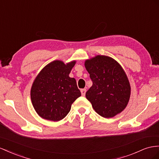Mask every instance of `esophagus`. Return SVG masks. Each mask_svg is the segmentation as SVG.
I'll list each match as a JSON object with an SVG mask.
<instances>
[{
	"label": "esophagus",
	"instance_id": "1",
	"mask_svg": "<svg viewBox=\"0 0 159 159\" xmlns=\"http://www.w3.org/2000/svg\"><path fill=\"white\" fill-rule=\"evenodd\" d=\"M85 92H86V89H81V96H84L85 95Z\"/></svg>",
	"mask_w": 159,
	"mask_h": 159
}]
</instances>
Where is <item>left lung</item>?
I'll return each instance as SVG.
<instances>
[{"label": "left lung", "instance_id": "left-lung-1", "mask_svg": "<svg viewBox=\"0 0 159 159\" xmlns=\"http://www.w3.org/2000/svg\"><path fill=\"white\" fill-rule=\"evenodd\" d=\"M85 67L92 81L85 93L93 108L104 118H111L126 108L130 99V85L125 72L114 59L97 55L86 60Z\"/></svg>", "mask_w": 159, "mask_h": 159}]
</instances>
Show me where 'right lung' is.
I'll return each instance as SVG.
<instances>
[{
    "label": "right lung",
    "instance_id": "add662e5",
    "mask_svg": "<svg viewBox=\"0 0 159 159\" xmlns=\"http://www.w3.org/2000/svg\"><path fill=\"white\" fill-rule=\"evenodd\" d=\"M75 61L49 63L37 76L31 90L33 106L43 118L59 121L70 112L71 104L81 96L74 78L69 77Z\"/></svg>",
    "mask_w": 159,
    "mask_h": 159
}]
</instances>
